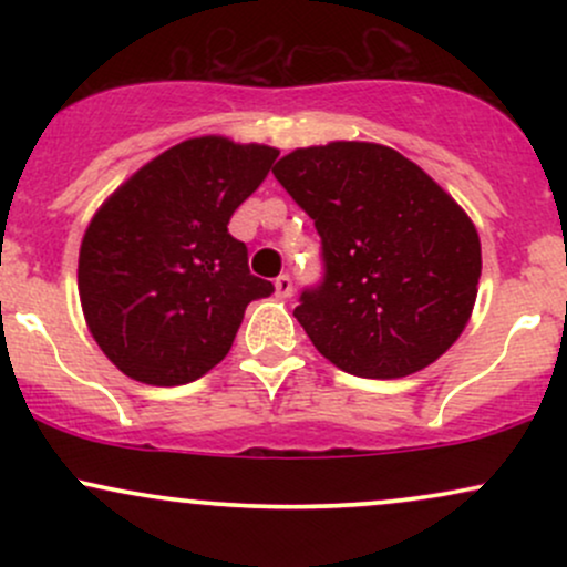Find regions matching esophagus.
Masks as SVG:
<instances>
[{
    "label": "esophagus",
    "instance_id": "esophagus-1",
    "mask_svg": "<svg viewBox=\"0 0 567 567\" xmlns=\"http://www.w3.org/2000/svg\"><path fill=\"white\" fill-rule=\"evenodd\" d=\"M275 290L279 298H290L292 296V279L290 275H279L277 282H275Z\"/></svg>",
    "mask_w": 567,
    "mask_h": 567
}]
</instances>
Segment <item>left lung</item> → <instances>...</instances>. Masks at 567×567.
Wrapping results in <instances>:
<instances>
[{
	"label": "left lung",
	"instance_id": "8db88e82",
	"mask_svg": "<svg viewBox=\"0 0 567 567\" xmlns=\"http://www.w3.org/2000/svg\"><path fill=\"white\" fill-rule=\"evenodd\" d=\"M275 178L320 234L322 279L296 320L317 351L360 379L432 365L466 328L480 237L415 162L379 143L296 148Z\"/></svg>",
	"mask_w": 567,
	"mask_h": 567
}]
</instances>
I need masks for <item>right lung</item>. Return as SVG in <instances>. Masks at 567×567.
<instances>
[{
	"label": "right lung",
	"instance_id": "obj_1",
	"mask_svg": "<svg viewBox=\"0 0 567 567\" xmlns=\"http://www.w3.org/2000/svg\"><path fill=\"white\" fill-rule=\"evenodd\" d=\"M277 148L192 138L167 148L95 213L80 250V298L97 347L152 386L197 381L229 354L250 301L275 292L250 275L229 220L264 184Z\"/></svg>",
	"mask_w": 567,
	"mask_h": 567
}]
</instances>
